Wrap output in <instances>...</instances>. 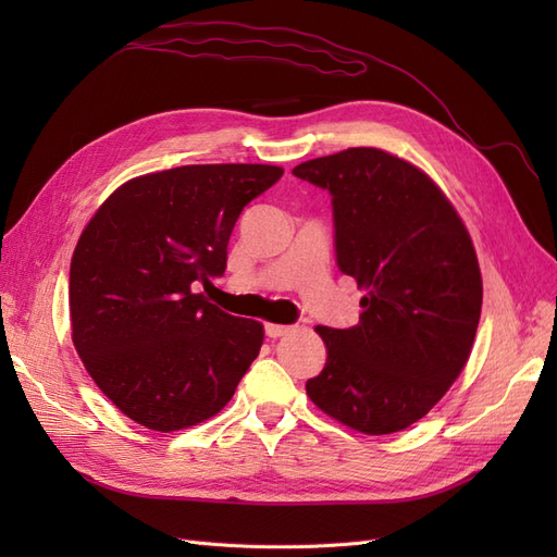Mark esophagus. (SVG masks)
I'll use <instances>...</instances> for the list:
<instances>
[{
  "label": "esophagus",
  "instance_id": "1",
  "mask_svg": "<svg viewBox=\"0 0 557 557\" xmlns=\"http://www.w3.org/2000/svg\"><path fill=\"white\" fill-rule=\"evenodd\" d=\"M264 332H267V336H272V339H278V336H283V334H288V332H290V327H288V325H276V323H267V325H264Z\"/></svg>",
  "mask_w": 557,
  "mask_h": 557
}]
</instances>
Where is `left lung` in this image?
Instances as JSON below:
<instances>
[{"label": "left lung", "instance_id": "8db88e82", "mask_svg": "<svg viewBox=\"0 0 557 557\" xmlns=\"http://www.w3.org/2000/svg\"><path fill=\"white\" fill-rule=\"evenodd\" d=\"M293 174L330 193L336 264L367 290L358 325L315 327L327 362L307 395L352 430L399 432L469 360L483 301L474 244L434 181L385 150L348 148Z\"/></svg>", "mask_w": 557, "mask_h": 557}]
</instances>
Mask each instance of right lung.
<instances>
[{
    "instance_id": "1",
    "label": "right lung",
    "mask_w": 557,
    "mask_h": 557,
    "mask_svg": "<svg viewBox=\"0 0 557 557\" xmlns=\"http://www.w3.org/2000/svg\"><path fill=\"white\" fill-rule=\"evenodd\" d=\"M272 164H185L123 183L90 218L70 269L72 339L88 374L134 423L174 432L221 411L264 332L195 293L223 276L248 201Z\"/></svg>"
}]
</instances>
